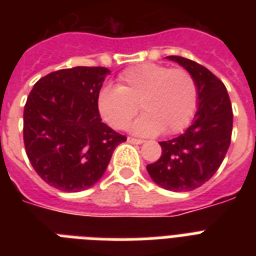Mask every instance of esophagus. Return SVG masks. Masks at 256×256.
I'll list each match as a JSON object with an SVG mask.
<instances>
[{
	"mask_svg": "<svg viewBox=\"0 0 256 256\" xmlns=\"http://www.w3.org/2000/svg\"><path fill=\"white\" fill-rule=\"evenodd\" d=\"M128 142L132 144H144V140H136V138H132V136H128Z\"/></svg>",
	"mask_w": 256,
	"mask_h": 256,
	"instance_id": "esophagus-1",
	"label": "esophagus"
}]
</instances>
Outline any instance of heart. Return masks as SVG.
Returning <instances> with one entry per match:
<instances>
[{
	"mask_svg": "<svg viewBox=\"0 0 256 256\" xmlns=\"http://www.w3.org/2000/svg\"><path fill=\"white\" fill-rule=\"evenodd\" d=\"M138 104L144 114L132 124L134 134L152 136L164 130L166 134L182 132L198 108L196 84L184 69L142 64L120 74L118 88L106 86L96 96L100 116L116 130L128 128Z\"/></svg>",
	"mask_w": 256,
	"mask_h": 256,
	"instance_id": "heart-1",
	"label": "heart"
}]
</instances>
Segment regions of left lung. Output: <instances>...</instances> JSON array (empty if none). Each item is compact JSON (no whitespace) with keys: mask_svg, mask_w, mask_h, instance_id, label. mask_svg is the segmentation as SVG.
<instances>
[{"mask_svg":"<svg viewBox=\"0 0 256 256\" xmlns=\"http://www.w3.org/2000/svg\"><path fill=\"white\" fill-rule=\"evenodd\" d=\"M166 58L192 76L198 88V108L186 132L160 142L162 156L146 168L158 186L191 191L206 183L224 160L232 132V108L226 86L210 70L178 56Z\"/></svg>","mask_w":256,"mask_h":256,"instance_id":"obj_1","label":"left lung"}]
</instances>
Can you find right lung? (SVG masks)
I'll list each match as a JSON object with an SVG mask.
<instances>
[{"label":"right lung","mask_w":256,"mask_h":256,"mask_svg":"<svg viewBox=\"0 0 256 256\" xmlns=\"http://www.w3.org/2000/svg\"><path fill=\"white\" fill-rule=\"evenodd\" d=\"M106 68L77 66L48 74L24 108V144L36 172L66 192L94 186L126 136L102 122L96 96Z\"/></svg>","instance_id":"obj_1"}]
</instances>
